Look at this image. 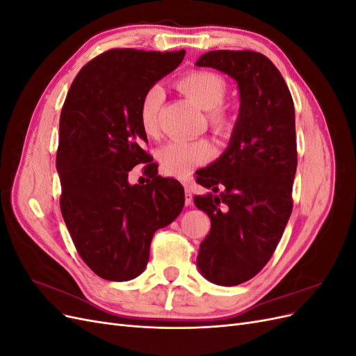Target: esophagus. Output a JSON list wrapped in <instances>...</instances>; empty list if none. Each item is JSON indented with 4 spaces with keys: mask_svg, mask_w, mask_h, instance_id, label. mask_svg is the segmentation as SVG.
Wrapping results in <instances>:
<instances>
[{
    "mask_svg": "<svg viewBox=\"0 0 356 356\" xmlns=\"http://www.w3.org/2000/svg\"><path fill=\"white\" fill-rule=\"evenodd\" d=\"M186 207H193V195L190 188H186Z\"/></svg>",
    "mask_w": 356,
    "mask_h": 356,
    "instance_id": "1",
    "label": "esophagus"
}]
</instances>
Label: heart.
<instances>
[{
  "mask_svg": "<svg viewBox=\"0 0 356 356\" xmlns=\"http://www.w3.org/2000/svg\"><path fill=\"white\" fill-rule=\"evenodd\" d=\"M178 89L191 101L207 110V118L215 134L229 135L236 124V114L224 102L227 84L220 74L208 70H193L177 80ZM163 90L160 86L148 88L138 106V122L148 136H156L159 131V113L163 104ZM213 148L209 139H175L160 148L159 161L170 175H187L190 170L207 163Z\"/></svg>",
  "mask_w": 356,
  "mask_h": 356,
  "instance_id": "obj_1",
  "label": "heart"
}]
</instances>
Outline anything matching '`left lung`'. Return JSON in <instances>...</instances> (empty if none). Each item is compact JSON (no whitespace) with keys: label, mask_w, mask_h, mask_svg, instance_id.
<instances>
[{"label":"left lung","mask_w":356,"mask_h":356,"mask_svg":"<svg viewBox=\"0 0 356 356\" xmlns=\"http://www.w3.org/2000/svg\"><path fill=\"white\" fill-rule=\"evenodd\" d=\"M196 65L229 74L241 92L229 148L196 172V182L209 193L195 197L211 218L197 254L200 272L213 284L234 286L270 260L293 212L294 102L282 74L258 51L213 50Z\"/></svg>","instance_id":"obj_1"}]
</instances>
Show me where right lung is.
Wrapping results in <instances>:
<instances>
[{
	"label": "right lung",
	"mask_w": 356,
	"mask_h": 356,
	"mask_svg": "<svg viewBox=\"0 0 356 356\" xmlns=\"http://www.w3.org/2000/svg\"><path fill=\"white\" fill-rule=\"evenodd\" d=\"M184 55L106 50L80 70L63 102L56 152L60 212L81 260L106 281L143 273L156 230L184 207L179 182L157 175L138 122L144 92ZM141 163L150 179L131 186L128 172Z\"/></svg>",
	"instance_id": "add662e5"
}]
</instances>
